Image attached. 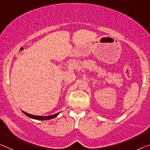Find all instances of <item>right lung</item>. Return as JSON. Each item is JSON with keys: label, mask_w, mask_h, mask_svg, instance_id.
Listing matches in <instances>:
<instances>
[{"label": "right lung", "mask_w": 150, "mask_h": 150, "mask_svg": "<svg viewBox=\"0 0 150 150\" xmlns=\"http://www.w3.org/2000/svg\"><path fill=\"white\" fill-rule=\"evenodd\" d=\"M22 112L24 114V115H26L27 116H28L29 118H32V119H34V120H50V119H52V118H54L55 117H57V116L59 115V114L60 113V112H59L55 114V115H50V116H36V115H30V114L27 113V112H24L23 110H22Z\"/></svg>", "instance_id": "obj_1"}]
</instances>
